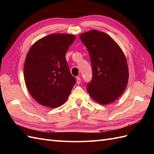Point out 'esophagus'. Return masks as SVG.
I'll use <instances>...</instances> for the list:
<instances>
[{"instance_id": "obj_1", "label": "esophagus", "mask_w": 154, "mask_h": 154, "mask_svg": "<svg viewBox=\"0 0 154 154\" xmlns=\"http://www.w3.org/2000/svg\"><path fill=\"white\" fill-rule=\"evenodd\" d=\"M76 80H77V84H80L81 83V78L79 77H77V78H76Z\"/></svg>"}]
</instances>
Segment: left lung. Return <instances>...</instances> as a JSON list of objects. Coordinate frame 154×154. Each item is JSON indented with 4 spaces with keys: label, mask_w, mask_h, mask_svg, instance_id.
I'll use <instances>...</instances> for the list:
<instances>
[{
    "label": "left lung",
    "mask_w": 154,
    "mask_h": 154,
    "mask_svg": "<svg viewBox=\"0 0 154 154\" xmlns=\"http://www.w3.org/2000/svg\"><path fill=\"white\" fill-rule=\"evenodd\" d=\"M89 53L93 79L87 90L98 103L114 102L125 91L129 72L122 49L109 35L93 30L79 35Z\"/></svg>",
    "instance_id": "1"
}]
</instances>
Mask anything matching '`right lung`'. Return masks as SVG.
Masks as SVG:
<instances>
[{"mask_svg":"<svg viewBox=\"0 0 154 154\" xmlns=\"http://www.w3.org/2000/svg\"><path fill=\"white\" fill-rule=\"evenodd\" d=\"M76 36L53 34L32 45L26 57L24 77L29 93L41 105L57 108L67 100L76 79L65 54Z\"/></svg>","mask_w":154,"mask_h":154,"instance_id":"obj_1","label":"right lung"}]
</instances>
